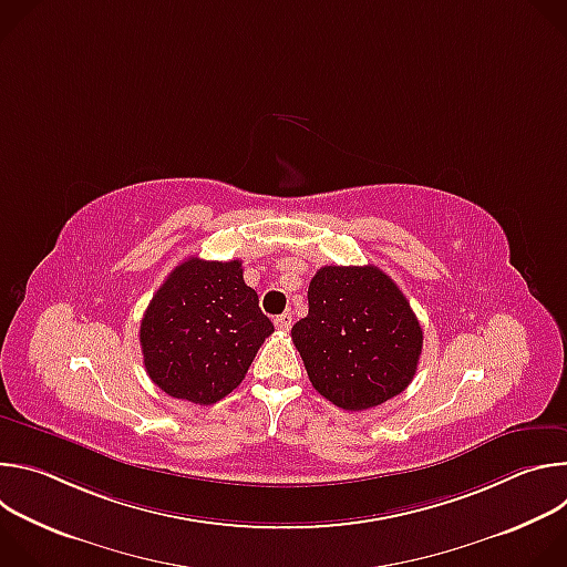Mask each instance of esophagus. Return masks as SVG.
Wrapping results in <instances>:
<instances>
[{"mask_svg":"<svg viewBox=\"0 0 567 567\" xmlns=\"http://www.w3.org/2000/svg\"><path fill=\"white\" fill-rule=\"evenodd\" d=\"M274 326H276L280 332H287V330L291 328V313L285 311V313L276 316V318H274Z\"/></svg>","mask_w":567,"mask_h":567,"instance_id":"esophagus-1","label":"esophagus"}]
</instances>
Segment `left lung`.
Listing matches in <instances>:
<instances>
[{"instance_id":"left-lung-1","label":"left lung","mask_w":567,"mask_h":567,"mask_svg":"<svg viewBox=\"0 0 567 567\" xmlns=\"http://www.w3.org/2000/svg\"><path fill=\"white\" fill-rule=\"evenodd\" d=\"M309 313L291 328L311 385L343 411H368L409 388L422 326L379 267H322L309 282Z\"/></svg>"}]
</instances>
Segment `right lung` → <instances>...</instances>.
<instances>
[{"label":"right lung","mask_w":567,"mask_h":567,"mask_svg":"<svg viewBox=\"0 0 567 567\" xmlns=\"http://www.w3.org/2000/svg\"><path fill=\"white\" fill-rule=\"evenodd\" d=\"M241 260L188 258L152 296L141 320L150 379L166 394L210 406L245 379L274 332Z\"/></svg>","instance_id":"1"}]
</instances>
